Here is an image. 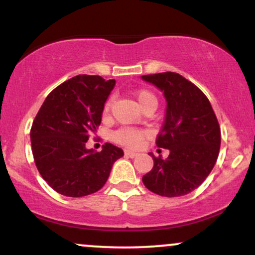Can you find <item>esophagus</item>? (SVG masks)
Returning a JSON list of instances; mask_svg holds the SVG:
<instances>
[{"label": "esophagus", "mask_w": 255, "mask_h": 255, "mask_svg": "<svg viewBox=\"0 0 255 255\" xmlns=\"http://www.w3.org/2000/svg\"><path fill=\"white\" fill-rule=\"evenodd\" d=\"M125 156L126 157H129V158H135L137 156L136 152H133V151H129V150H126L125 151Z\"/></svg>", "instance_id": "esophagus-1"}]
</instances>
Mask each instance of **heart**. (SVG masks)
<instances>
[{
  "instance_id": "heart-1",
  "label": "heart",
  "mask_w": 255,
  "mask_h": 255,
  "mask_svg": "<svg viewBox=\"0 0 255 255\" xmlns=\"http://www.w3.org/2000/svg\"><path fill=\"white\" fill-rule=\"evenodd\" d=\"M135 97L137 99L141 109L144 110L145 108L148 107H157V97L148 90H139L135 92ZM111 104H113V98H109L104 104V113H109ZM114 140L119 144L128 146V147H137L141 144L142 139L145 137V131L137 128L131 127H122L120 128L113 134Z\"/></svg>"
}]
</instances>
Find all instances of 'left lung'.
I'll list each match as a JSON object with an SVG mask.
<instances>
[{
  "mask_svg": "<svg viewBox=\"0 0 255 255\" xmlns=\"http://www.w3.org/2000/svg\"><path fill=\"white\" fill-rule=\"evenodd\" d=\"M159 89L166 101L165 120L158 134V147L169 157L153 158V168L142 176L151 192L162 197H181L198 188L209 176L221 147V128L203 91L177 73L142 75Z\"/></svg>",
  "mask_w": 255,
  "mask_h": 255,
  "instance_id": "8db88e82",
  "label": "left lung"
}]
</instances>
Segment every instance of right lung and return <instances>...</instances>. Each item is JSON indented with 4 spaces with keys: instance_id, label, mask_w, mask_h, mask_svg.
Instances as JSON below:
<instances>
[{
    "instance_id": "obj_1",
    "label": "right lung",
    "mask_w": 255,
    "mask_h": 255,
    "mask_svg": "<svg viewBox=\"0 0 255 255\" xmlns=\"http://www.w3.org/2000/svg\"><path fill=\"white\" fill-rule=\"evenodd\" d=\"M116 81L99 75H77L52 90L31 128L34 163L46 183L66 197H85L107 182L122 148L103 145L87 150L89 136L97 131L104 104Z\"/></svg>"
}]
</instances>
